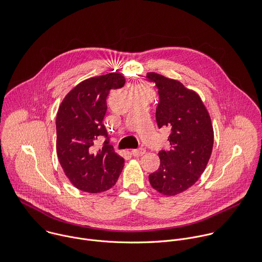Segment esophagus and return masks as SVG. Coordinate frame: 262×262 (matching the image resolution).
<instances>
[{"label":"esophagus","instance_id":"34e87169","mask_svg":"<svg viewBox=\"0 0 262 262\" xmlns=\"http://www.w3.org/2000/svg\"><path fill=\"white\" fill-rule=\"evenodd\" d=\"M144 154H145V149L142 148V147L136 148V149H132V155H133L134 157H140V156H142V155H144Z\"/></svg>","mask_w":262,"mask_h":262}]
</instances>
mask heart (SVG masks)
Instances as JSON below:
<instances>
[{
	"mask_svg": "<svg viewBox=\"0 0 262 262\" xmlns=\"http://www.w3.org/2000/svg\"><path fill=\"white\" fill-rule=\"evenodd\" d=\"M133 90H149L145 84H142V83H140V84H137V85H135L134 88H133Z\"/></svg>",
	"mask_w": 262,
	"mask_h": 262,
	"instance_id": "1",
	"label": "heart"
}]
</instances>
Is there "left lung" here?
Segmentation results:
<instances>
[{
    "label": "left lung",
    "instance_id": "8db88e82",
    "mask_svg": "<svg viewBox=\"0 0 262 262\" xmlns=\"http://www.w3.org/2000/svg\"><path fill=\"white\" fill-rule=\"evenodd\" d=\"M146 77L158 88L157 124L171 130L170 149L159 151L160 166L148 181L159 193L173 196L193 186L203 173L213 150V125L196 92L158 73L149 72Z\"/></svg>",
    "mask_w": 262,
    "mask_h": 262
}]
</instances>
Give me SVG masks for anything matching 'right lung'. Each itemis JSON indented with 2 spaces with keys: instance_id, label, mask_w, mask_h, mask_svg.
I'll list each match as a JSON object with an SVG mask.
<instances>
[{
  "instance_id": "add662e5",
  "label": "right lung",
  "mask_w": 262,
  "mask_h": 262,
  "mask_svg": "<svg viewBox=\"0 0 262 262\" xmlns=\"http://www.w3.org/2000/svg\"><path fill=\"white\" fill-rule=\"evenodd\" d=\"M125 77L107 73L88 78L64 98L57 114V155L69 181L88 193H100L117 183L124 167V158L110 144L105 126L106 98L111 90L123 88ZM107 137L102 149L96 140Z\"/></svg>"
}]
</instances>
